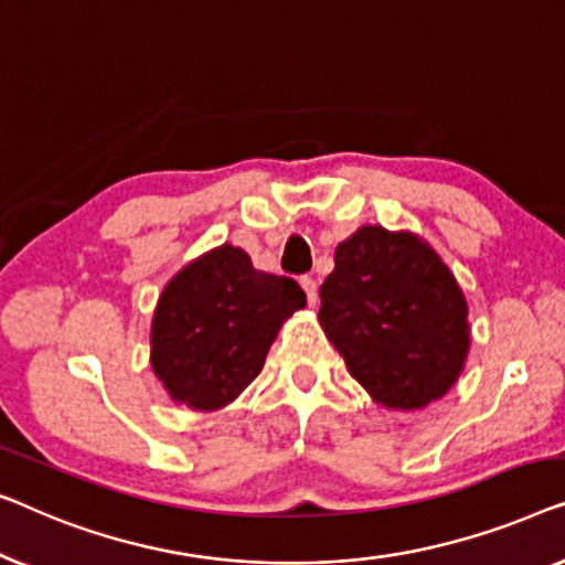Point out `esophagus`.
I'll return each instance as SVG.
<instances>
[{"instance_id":"esophagus-1","label":"esophagus","mask_w":565,"mask_h":565,"mask_svg":"<svg viewBox=\"0 0 565 565\" xmlns=\"http://www.w3.org/2000/svg\"><path fill=\"white\" fill-rule=\"evenodd\" d=\"M301 289L307 291L309 307H315L317 305V284H315L312 276H301Z\"/></svg>"}]
</instances>
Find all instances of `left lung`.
Segmentation results:
<instances>
[{
	"mask_svg": "<svg viewBox=\"0 0 565 565\" xmlns=\"http://www.w3.org/2000/svg\"><path fill=\"white\" fill-rule=\"evenodd\" d=\"M320 324L386 409H423L463 371L471 328L456 276L415 233L363 225L335 248Z\"/></svg>",
	"mask_w": 565,
	"mask_h": 565,
	"instance_id": "8db88e82",
	"label": "left lung"
}]
</instances>
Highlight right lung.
Listing matches in <instances>:
<instances>
[{"label":"right lung","mask_w":565,"mask_h":565,"mask_svg":"<svg viewBox=\"0 0 565 565\" xmlns=\"http://www.w3.org/2000/svg\"><path fill=\"white\" fill-rule=\"evenodd\" d=\"M305 305L297 281L256 271L248 253L225 243L166 284L150 365L177 404L222 409L258 376L284 320Z\"/></svg>","instance_id":"obj_1"}]
</instances>
